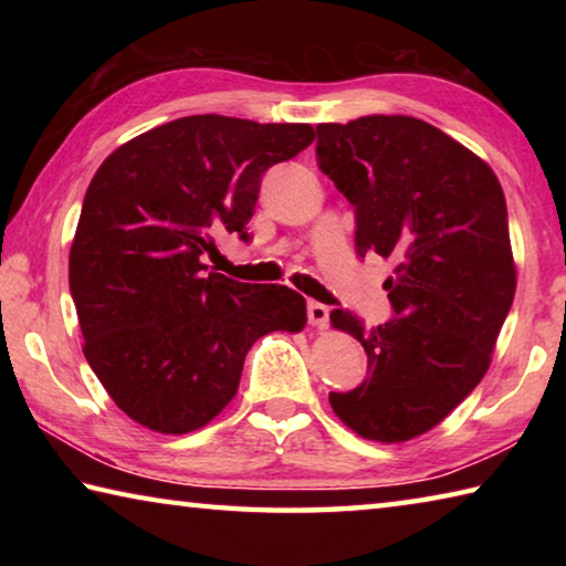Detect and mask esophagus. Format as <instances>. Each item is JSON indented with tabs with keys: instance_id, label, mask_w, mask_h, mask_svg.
<instances>
[{
	"instance_id": "1",
	"label": "esophagus",
	"mask_w": 566,
	"mask_h": 566,
	"mask_svg": "<svg viewBox=\"0 0 566 566\" xmlns=\"http://www.w3.org/2000/svg\"><path fill=\"white\" fill-rule=\"evenodd\" d=\"M306 319H310L312 327H327L329 306L322 302H310L306 304Z\"/></svg>"
}]
</instances>
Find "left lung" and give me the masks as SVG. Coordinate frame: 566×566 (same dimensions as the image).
<instances>
[{
  "mask_svg": "<svg viewBox=\"0 0 566 566\" xmlns=\"http://www.w3.org/2000/svg\"><path fill=\"white\" fill-rule=\"evenodd\" d=\"M317 132L319 167L354 207L359 256L395 264L385 290L397 312L371 332L347 310L329 314L369 361L329 405L352 432L399 444L434 429L490 369L516 290L504 191L482 157L405 114Z\"/></svg>",
  "mask_w": 566,
  "mask_h": 566,
  "instance_id": "obj_1",
  "label": "left lung"
}]
</instances>
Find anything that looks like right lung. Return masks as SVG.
Listing matches in <instances>:
<instances>
[{"instance_id": "obj_1", "label": "right lung", "mask_w": 566, "mask_h": 566, "mask_svg": "<svg viewBox=\"0 0 566 566\" xmlns=\"http://www.w3.org/2000/svg\"><path fill=\"white\" fill-rule=\"evenodd\" d=\"M312 142V124L195 114L124 142L92 177L70 290L84 357L137 424L197 432L234 399L256 339L304 329L302 294L207 272L202 256L219 234L247 239L264 171Z\"/></svg>"}]
</instances>
